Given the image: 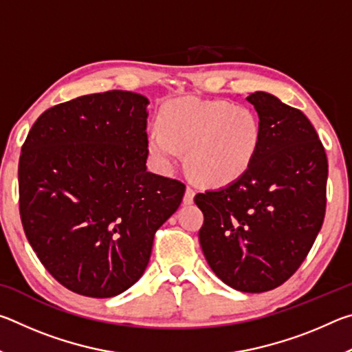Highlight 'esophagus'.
<instances>
[{
	"label": "esophagus",
	"mask_w": 352,
	"mask_h": 352,
	"mask_svg": "<svg viewBox=\"0 0 352 352\" xmlns=\"http://www.w3.org/2000/svg\"><path fill=\"white\" fill-rule=\"evenodd\" d=\"M194 197H195V192L192 188H186V192H184V197H183V204L184 205H192L194 204Z\"/></svg>",
	"instance_id": "1"
}]
</instances>
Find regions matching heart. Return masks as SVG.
<instances>
[{"instance_id":"heart-1","label":"heart","mask_w":352,"mask_h":352,"mask_svg":"<svg viewBox=\"0 0 352 352\" xmlns=\"http://www.w3.org/2000/svg\"><path fill=\"white\" fill-rule=\"evenodd\" d=\"M262 138L259 116L248 107L184 96L162 107L158 127L147 130L146 146L160 170L169 172L184 152L195 182L222 188L252 168Z\"/></svg>"}]
</instances>
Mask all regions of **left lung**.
Wrapping results in <instances>:
<instances>
[{
  "label": "left lung",
  "mask_w": 352,
  "mask_h": 352,
  "mask_svg": "<svg viewBox=\"0 0 352 352\" xmlns=\"http://www.w3.org/2000/svg\"><path fill=\"white\" fill-rule=\"evenodd\" d=\"M262 124L258 157L239 180L194 197L201 252L239 292L278 287L306 259L326 211L327 158L311 121L267 91L250 93Z\"/></svg>",
  "instance_id": "1"
}]
</instances>
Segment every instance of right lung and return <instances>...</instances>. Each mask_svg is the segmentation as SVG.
<instances>
[{"label":"right lung","mask_w":352,"mask_h":352,"mask_svg":"<svg viewBox=\"0 0 352 352\" xmlns=\"http://www.w3.org/2000/svg\"><path fill=\"white\" fill-rule=\"evenodd\" d=\"M148 99L87 94L46 110L19 164L20 214L45 269L74 294L116 296L138 281L184 184L147 170Z\"/></svg>","instance_id":"1"}]
</instances>
